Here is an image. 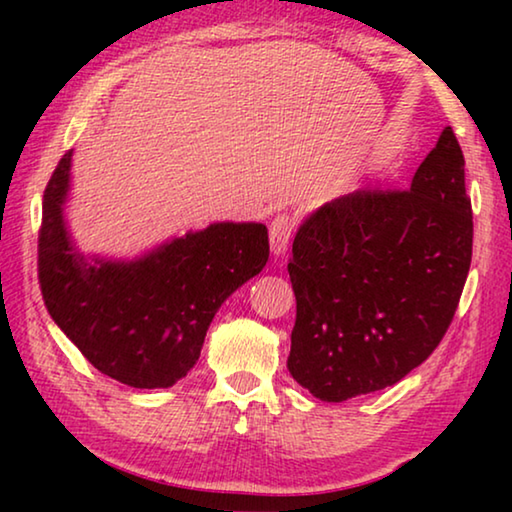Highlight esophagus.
<instances>
[{
  "label": "esophagus",
  "instance_id": "obj_1",
  "mask_svg": "<svg viewBox=\"0 0 512 512\" xmlns=\"http://www.w3.org/2000/svg\"><path fill=\"white\" fill-rule=\"evenodd\" d=\"M291 235H293V219H291V216H287V214L275 216V219L271 221V228H268L273 257H280V255L287 253Z\"/></svg>",
  "mask_w": 512,
  "mask_h": 512
}]
</instances>
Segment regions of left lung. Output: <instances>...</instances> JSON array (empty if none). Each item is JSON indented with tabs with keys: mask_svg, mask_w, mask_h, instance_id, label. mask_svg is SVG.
<instances>
[{
	"mask_svg": "<svg viewBox=\"0 0 512 512\" xmlns=\"http://www.w3.org/2000/svg\"><path fill=\"white\" fill-rule=\"evenodd\" d=\"M472 262V203L452 128L404 192H354L293 239L289 372L323 402L393 386L443 341Z\"/></svg>",
	"mask_w": 512,
	"mask_h": 512,
	"instance_id": "1",
	"label": "left lung"
}]
</instances>
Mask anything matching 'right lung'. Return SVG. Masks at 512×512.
<instances>
[{"mask_svg": "<svg viewBox=\"0 0 512 512\" xmlns=\"http://www.w3.org/2000/svg\"><path fill=\"white\" fill-rule=\"evenodd\" d=\"M72 153L42 201L38 277L49 316L103 375L169 388L196 366L219 307L266 266V225L216 221L133 259L85 255L65 219Z\"/></svg>", "mask_w": 512, "mask_h": 512, "instance_id": "add662e5", "label": "right lung"}]
</instances>
